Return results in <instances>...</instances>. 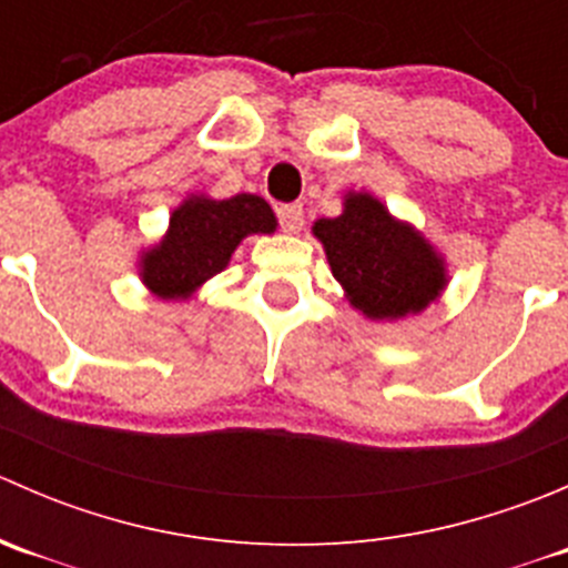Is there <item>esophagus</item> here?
Listing matches in <instances>:
<instances>
[{
	"label": "esophagus",
	"instance_id": "34e87169",
	"mask_svg": "<svg viewBox=\"0 0 568 568\" xmlns=\"http://www.w3.org/2000/svg\"><path fill=\"white\" fill-rule=\"evenodd\" d=\"M277 216H280V225H283L285 233H300L302 225H305V211H302V205H296V203L280 205Z\"/></svg>",
	"mask_w": 568,
	"mask_h": 568
}]
</instances>
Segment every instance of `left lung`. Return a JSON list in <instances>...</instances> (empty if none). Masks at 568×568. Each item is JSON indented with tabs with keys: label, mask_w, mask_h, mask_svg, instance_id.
I'll use <instances>...</instances> for the list:
<instances>
[{
	"label": "left lung",
	"mask_w": 568,
	"mask_h": 568,
	"mask_svg": "<svg viewBox=\"0 0 568 568\" xmlns=\"http://www.w3.org/2000/svg\"><path fill=\"white\" fill-rule=\"evenodd\" d=\"M332 277L371 321L417 316L448 288L443 252L371 192L343 194V211L313 222Z\"/></svg>",
	"instance_id": "left-lung-1"
}]
</instances>
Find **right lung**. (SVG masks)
Masks as SVG:
<instances>
[{
	"mask_svg": "<svg viewBox=\"0 0 568 568\" xmlns=\"http://www.w3.org/2000/svg\"><path fill=\"white\" fill-rule=\"evenodd\" d=\"M277 216L257 194L214 200L189 194L170 214L168 233L140 252L136 272L159 300H192L194 291L231 263L233 252L252 233L272 236Z\"/></svg>",
	"mask_w": 568,
	"mask_h": 568,
	"instance_id": "add662e5",
	"label": "right lung"
}]
</instances>
